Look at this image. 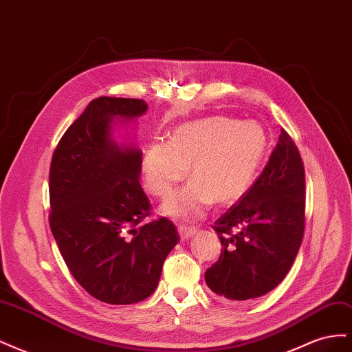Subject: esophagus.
<instances>
[{
    "instance_id": "34e87169",
    "label": "esophagus",
    "mask_w": 352,
    "mask_h": 352,
    "mask_svg": "<svg viewBox=\"0 0 352 352\" xmlns=\"http://www.w3.org/2000/svg\"><path fill=\"white\" fill-rule=\"evenodd\" d=\"M195 233H197L195 228H189V226H185V225L179 226V235L182 239H189L190 236H194Z\"/></svg>"
}]
</instances>
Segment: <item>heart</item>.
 Here are the masks:
<instances>
[{
  "instance_id": "b5f03b06",
  "label": "heart",
  "mask_w": 352,
  "mask_h": 352,
  "mask_svg": "<svg viewBox=\"0 0 352 352\" xmlns=\"http://www.w3.org/2000/svg\"><path fill=\"white\" fill-rule=\"evenodd\" d=\"M269 138L257 122L223 116L176 126L168 142H154L142 158L145 184L158 198H168L189 173L192 180L163 206L167 216L182 221L204 217L212 202L228 206L251 188Z\"/></svg>"
}]
</instances>
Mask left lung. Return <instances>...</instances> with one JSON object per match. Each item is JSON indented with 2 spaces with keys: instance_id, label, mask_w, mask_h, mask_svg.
<instances>
[{
  "instance_id": "1",
  "label": "left lung",
  "mask_w": 352,
  "mask_h": 352,
  "mask_svg": "<svg viewBox=\"0 0 352 352\" xmlns=\"http://www.w3.org/2000/svg\"><path fill=\"white\" fill-rule=\"evenodd\" d=\"M305 228V172L283 129L261 175L212 229L221 252L206 272L210 289L232 302L274 289L292 267Z\"/></svg>"
}]
</instances>
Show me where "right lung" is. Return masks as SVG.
Returning <instances> with one entry per match:
<instances>
[{
	"label": "right lung",
	"mask_w": 352,
	"mask_h": 352,
	"mask_svg": "<svg viewBox=\"0 0 352 352\" xmlns=\"http://www.w3.org/2000/svg\"><path fill=\"white\" fill-rule=\"evenodd\" d=\"M144 100L100 97L74 120L52 154L50 226L73 278L97 300L144 301L179 242L166 217L141 225L151 204L140 184L142 151L117 144L116 120L131 122Z\"/></svg>",
	"instance_id": "right-lung-1"
}]
</instances>
